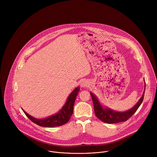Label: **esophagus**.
<instances>
[{
  "label": "esophagus",
  "instance_id": "obj_1",
  "mask_svg": "<svg viewBox=\"0 0 157 157\" xmlns=\"http://www.w3.org/2000/svg\"><path fill=\"white\" fill-rule=\"evenodd\" d=\"M88 84H89V83H88V82L87 81H86V80H84V81H82L81 82V87H87V86H88Z\"/></svg>",
  "mask_w": 157,
  "mask_h": 157
}]
</instances>
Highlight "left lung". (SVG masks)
Wrapping results in <instances>:
<instances>
[{"label":"left lung","mask_w":157,"mask_h":157,"mask_svg":"<svg viewBox=\"0 0 157 157\" xmlns=\"http://www.w3.org/2000/svg\"><path fill=\"white\" fill-rule=\"evenodd\" d=\"M144 93L139 99L138 102L134 105L132 109L128 110L125 112H117L112 110L109 108H103L102 105L100 104L99 100L98 99L97 97L91 92L90 94L91 96L93 104H94V113L96 116L100 119L101 121L107 124H115L119 123L122 122H125L127 121L130 117H131L133 114L136 113L138 108L141 105L142 102H143L144 98Z\"/></svg>","instance_id":"left-lung-1"}]
</instances>
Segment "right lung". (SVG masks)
Instances as JSON below:
<instances>
[{
  "label": "right lung",
  "mask_w": 157,
  "mask_h": 157,
  "mask_svg": "<svg viewBox=\"0 0 157 157\" xmlns=\"http://www.w3.org/2000/svg\"><path fill=\"white\" fill-rule=\"evenodd\" d=\"M79 90L80 88L79 87H76L69 95L65 104L62 107V109L57 114L49 117L39 119H36L27 114L24 110H23L24 113L27 116V117L33 123L37 124L38 125L45 127L61 126L68 122L70 119V117L73 113V106L75 104V102Z\"/></svg>",
  "instance_id": "right-lung-1"
}]
</instances>
